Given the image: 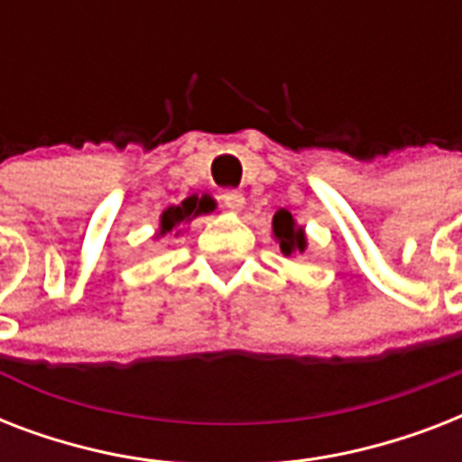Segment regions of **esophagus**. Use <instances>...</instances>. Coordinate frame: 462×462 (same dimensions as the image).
I'll return each mask as SVG.
<instances>
[{"label": "esophagus", "instance_id": "34e87169", "mask_svg": "<svg viewBox=\"0 0 462 462\" xmlns=\"http://www.w3.org/2000/svg\"><path fill=\"white\" fill-rule=\"evenodd\" d=\"M220 199H223L225 206H227L230 210H235V213H242V210H245L246 199H245V194H242V191H235V189H230V191H225Z\"/></svg>", "mask_w": 462, "mask_h": 462}]
</instances>
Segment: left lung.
<instances>
[{"label":"left lung","instance_id":"1","mask_svg":"<svg viewBox=\"0 0 462 462\" xmlns=\"http://www.w3.org/2000/svg\"><path fill=\"white\" fill-rule=\"evenodd\" d=\"M273 239L275 245H281V252L285 256H297V254H304L309 249V239L304 227L295 220V216L290 210L281 208L273 216Z\"/></svg>","mask_w":462,"mask_h":462}]
</instances>
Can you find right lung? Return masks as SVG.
<instances>
[{
  "label": "right lung",
  "instance_id": "1",
  "mask_svg": "<svg viewBox=\"0 0 462 462\" xmlns=\"http://www.w3.org/2000/svg\"><path fill=\"white\" fill-rule=\"evenodd\" d=\"M216 210V201L210 199V196H189L177 206H167L162 213H160L158 220V230H155L153 239H162L167 235H174V237H180L184 227H187L194 217L199 216H208Z\"/></svg>",
  "mask_w": 462,
  "mask_h": 462
}]
</instances>
